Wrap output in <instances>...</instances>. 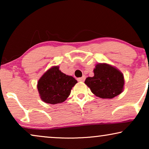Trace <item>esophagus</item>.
<instances>
[{
    "mask_svg": "<svg viewBox=\"0 0 149 149\" xmlns=\"http://www.w3.org/2000/svg\"><path fill=\"white\" fill-rule=\"evenodd\" d=\"M85 77L83 76L82 77H81V78H78L77 80H78L79 81H80V82H83V81H85Z\"/></svg>",
    "mask_w": 149,
    "mask_h": 149,
    "instance_id": "obj_1",
    "label": "esophagus"
}]
</instances>
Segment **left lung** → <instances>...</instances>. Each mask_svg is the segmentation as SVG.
I'll return each instance as SVG.
<instances>
[{"mask_svg":"<svg viewBox=\"0 0 149 149\" xmlns=\"http://www.w3.org/2000/svg\"><path fill=\"white\" fill-rule=\"evenodd\" d=\"M94 76L87 77L85 83L95 96L112 99L122 93L125 80L123 73L107 63H99L93 69Z\"/></svg>","mask_w":149,"mask_h":149,"instance_id":"8db88e82","label":"left lung"}]
</instances>
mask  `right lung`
Returning a JSON list of instances; mask_svg holds the SVG:
<instances>
[{"label": "right lung", "mask_w": 149, "mask_h": 149, "mask_svg": "<svg viewBox=\"0 0 149 149\" xmlns=\"http://www.w3.org/2000/svg\"><path fill=\"white\" fill-rule=\"evenodd\" d=\"M77 83L74 77L61 72L59 66H54L48 69L38 81L37 89L42 101L56 104L68 98L71 89Z\"/></svg>", "instance_id": "1"}]
</instances>
